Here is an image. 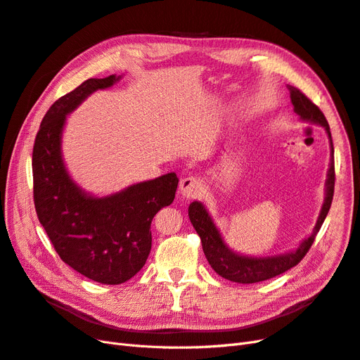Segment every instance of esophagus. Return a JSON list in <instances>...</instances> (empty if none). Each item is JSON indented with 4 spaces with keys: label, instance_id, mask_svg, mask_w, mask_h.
<instances>
[{
    "label": "esophagus",
    "instance_id": "esophagus-1",
    "mask_svg": "<svg viewBox=\"0 0 360 360\" xmlns=\"http://www.w3.org/2000/svg\"><path fill=\"white\" fill-rule=\"evenodd\" d=\"M181 194L187 199H194L198 198L202 193V181L196 176H187L181 179V186H179Z\"/></svg>",
    "mask_w": 360,
    "mask_h": 360
}]
</instances>
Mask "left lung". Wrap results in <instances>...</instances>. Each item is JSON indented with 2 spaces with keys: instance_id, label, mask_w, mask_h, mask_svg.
<instances>
[{
  "instance_id": "left-lung-1",
  "label": "left lung",
  "mask_w": 360,
  "mask_h": 360,
  "mask_svg": "<svg viewBox=\"0 0 360 360\" xmlns=\"http://www.w3.org/2000/svg\"><path fill=\"white\" fill-rule=\"evenodd\" d=\"M288 89L291 94V102L294 105V111L303 120H309V122H315L323 125L327 131L328 139H330V148H332L330 169H328L327 182H326L327 186L326 200H324L320 217H318L315 231L311 237L304 240L300 244V248L295 252H291L288 255L274 256V258H245V256L235 255L233 252H231L228 248H226L217 228L214 226L207 210L203 208V205L200 202H193L188 207L190 221L200 237L203 253L207 256L212 270L217 274H220L221 277H224V279L237 282V283H256V282L271 279V277H276L285 271H288L290 269H292V266L299 264L304 258V255L309 252L311 245L314 244L316 233L320 231L333 200L335 157H333V141L330 134V127H328L327 119L323 115V111L318 108V105H315L302 90L292 86H288Z\"/></svg>"
}]
</instances>
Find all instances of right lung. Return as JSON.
<instances>
[{"instance_id": "add662e5", "label": "right lung", "mask_w": 360, "mask_h": 360, "mask_svg": "<svg viewBox=\"0 0 360 360\" xmlns=\"http://www.w3.org/2000/svg\"><path fill=\"white\" fill-rule=\"evenodd\" d=\"M117 79L90 78L58 98L40 123L33 146V199L40 224L61 261L104 285L123 283L141 270L152 248L153 215L173 202L179 181L176 173H167L96 199L69 178L60 153L66 115L91 91Z\"/></svg>"}]
</instances>
